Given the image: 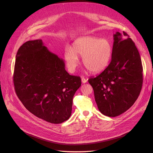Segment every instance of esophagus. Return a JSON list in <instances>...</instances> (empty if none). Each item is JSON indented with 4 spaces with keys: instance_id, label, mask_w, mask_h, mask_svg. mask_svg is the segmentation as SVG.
<instances>
[{
    "instance_id": "34e87169",
    "label": "esophagus",
    "mask_w": 153,
    "mask_h": 153,
    "mask_svg": "<svg viewBox=\"0 0 153 153\" xmlns=\"http://www.w3.org/2000/svg\"><path fill=\"white\" fill-rule=\"evenodd\" d=\"M81 81H82V83H85V82H87V79H86L85 77H81Z\"/></svg>"
}]
</instances>
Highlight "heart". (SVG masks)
Listing matches in <instances>:
<instances>
[{"label":"heart","instance_id":"b5f03b06","mask_svg":"<svg viewBox=\"0 0 153 153\" xmlns=\"http://www.w3.org/2000/svg\"><path fill=\"white\" fill-rule=\"evenodd\" d=\"M113 48L107 39L93 36H85L76 39L72 48H66L64 59L71 72L79 64L78 56H82L84 66L92 72H99L105 69L111 60Z\"/></svg>","mask_w":153,"mask_h":153}]
</instances>
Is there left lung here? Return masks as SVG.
I'll return each instance as SVG.
<instances>
[{
	"label": "left lung",
	"mask_w": 153,
	"mask_h": 153,
	"mask_svg": "<svg viewBox=\"0 0 153 153\" xmlns=\"http://www.w3.org/2000/svg\"><path fill=\"white\" fill-rule=\"evenodd\" d=\"M123 33L117 32L114 35L111 59L107 68L88 80L99 110L110 117L129 109L138 99L143 85L140 53L128 35L125 31Z\"/></svg>",
	"instance_id": "left-lung-1"
}]
</instances>
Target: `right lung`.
<instances>
[{
    "label": "right lung",
    "instance_id": "1",
    "mask_svg": "<svg viewBox=\"0 0 153 153\" xmlns=\"http://www.w3.org/2000/svg\"><path fill=\"white\" fill-rule=\"evenodd\" d=\"M13 79L17 95L31 114L54 124L69 118L81 77L70 75L64 61L48 50L42 39L20 47Z\"/></svg>",
    "mask_w": 153,
    "mask_h": 153
}]
</instances>
